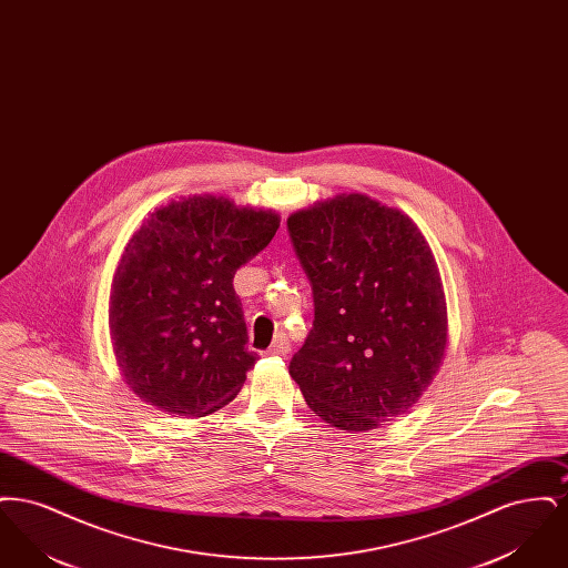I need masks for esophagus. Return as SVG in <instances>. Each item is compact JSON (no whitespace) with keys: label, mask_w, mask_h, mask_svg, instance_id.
I'll list each match as a JSON object with an SVG mask.
<instances>
[{"label":"esophagus","mask_w":568,"mask_h":568,"mask_svg":"<svg viewBox=\"0 0 568 568\" xmlns=\"http://www.w3.org/2000/svg\"><path fill=\"white\" fill-rule=\"evenodd\" d=\"M290 352H292L290 341H287L285 336H276L274 343L271 345V349L266 352V355H287Z\"/></svg>","instance_id":"esophagus-1"}]
</instances>
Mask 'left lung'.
<instances>
[{"instance_id": "obj_1", "label": "left lung", "mask_w": 568, "mask_h": 568, "mask_svg": "<svg viewBox=\"0 0 568 568\" xmlns=\"http://www.w3.org/2000/svg\"><path fill=\"white\" fill-rule=\"evenodd\" d=\"M315 322L290 375L325 424L368 433L400 417L436 377L447 302L413 219L364 193H338L287 219Z\"/></svg>"}]
</instances>
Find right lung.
<instances>
[{
    "mask_svg": "<svg viewBox=\"0 0 568 568\" xmlns=\"http://www.w3.org/2000/svg\"><path fill=\"white\" fill-rule=\"evenodd\" d=\"M281 225L266 209L190 195L155 209L114 271L110 341L135 396L168 415L204 417L232 403L257 353L234 274Z\"/></svg>",
    "mask_w": 568,
    "mask_h": 568,
    "instance_id": "right-lung-1",
    "label": "right lung"
}]
</instances>
